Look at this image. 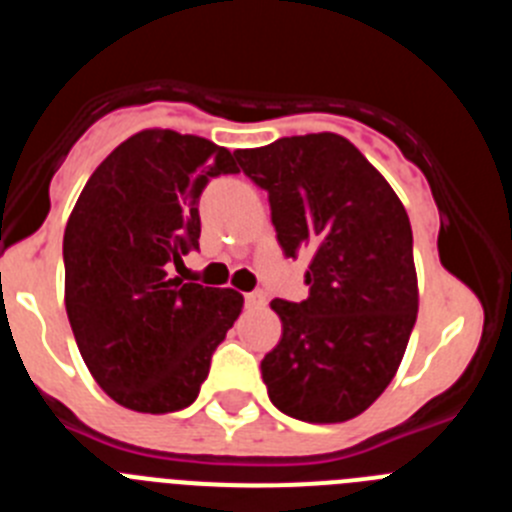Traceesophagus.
I'll use <instances>...</instances> for the list:
<instances>
[{
  "label": "esophagus",
  "mask_w": 512,
  "mask_h": 512,
  "mask_svg": "<svg viewBox=\"0 0 512 512\" xmlns=\"http://www.w3.org/2000/svg\"><path fill=\"white\" fill-rule=\"evenodd\" d=\"M246 305L248 307H264L266 305V295H264V292H248Z\"/></svg>",
  "instance_id": "1"
}]
</instances>
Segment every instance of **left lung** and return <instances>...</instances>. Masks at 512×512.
Returning a JSON list of instances; mask_svg holds the SVG:
<instances>
[{
    "label": "left lung",
    "mask_w": 512,
    "mask_h": 512,
    "mask_svg": "<svg viewBox=\"0 0 512 512\" xmlns=\"http://www.w3.org/2000/svg\"><path fill=\"white\" fill-rule=\"evenodd\" d=\"M235 158L269 192L284 256H312L307 300L271 302L282 341L261 361L269 400L305 423L356 418L392 382L418 318L408 212L336 133L279 138Z\"/></svg>",
    "instance_id": "obj_1"
}]
</instances>
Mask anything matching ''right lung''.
<instances>
[{
  "instance_id": "1",
  "label": "right lung",
  "mask_w": 512,
  "mask_h": 512,
  "mask_svg": "<svg viewBox=\"0 0 512 512\" xmlns=\"http://www.w3.org/2000/svg\"><path fill=\"white\" fill-rule=\"evenodd\" d=\"M233 153L197 135L140 130L104 158L63 233L66 312L81 359L117 405H192L241 315L235 289L171 277L200 248L202 189L235 174Z\"/></svg>"
}]
</instances>
